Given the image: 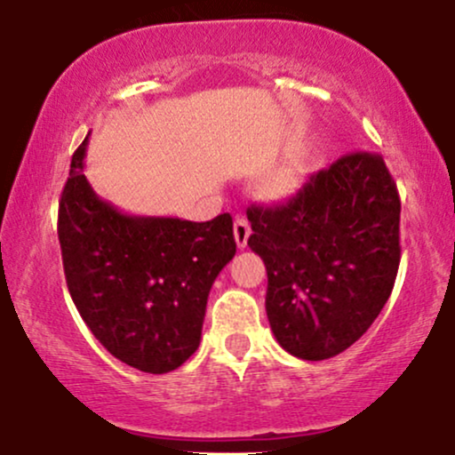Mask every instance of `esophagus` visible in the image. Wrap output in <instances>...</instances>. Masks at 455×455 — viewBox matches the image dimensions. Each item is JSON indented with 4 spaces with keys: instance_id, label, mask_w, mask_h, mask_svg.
<instances>
[{
    "instance_id": "1",
    "label": "esophagus",
    "mask_w": 455,
    "mask_h": 455,
    "mask_svg": "<svg viewBox=\"0 0 455 455\" xmlns=\"http://www.w3.org/2000/svg\"><path fill=\"white\" fill-rule=\"evenodd\" d=\"M233 235H235V243H237V248H245V243H248V237H250V224L245 218H237V220H235Z\"/></svg>"
}]
</instances>
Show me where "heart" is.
<instances>
[{"label":"heart","mask_w":455,"mask_h":455,"mask_svg":"<svg viewBox=\"0 0 455 455\" xmlns=\"http://www.w3.org/2000/svg\"><path fill=\"white\" fill-rule=\"evenodd\" d=\"M295 188V175L291 171H278V173L269 175L267 180L260 186V192H263L265 198H271V201H278V198H284L291 190Z\"/></svg>","instance_id":"obj_1"}]
</instances>
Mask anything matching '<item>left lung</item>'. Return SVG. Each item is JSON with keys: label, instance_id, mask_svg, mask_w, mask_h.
<instances>
[{"label": "left lung", "instance_id": "obj_1", "mask_svg": "<svg viewBox=\"0 0 455 455\" xmlns=\"http://www.w3.org/2000/svg\"><path fill=\"white\" fill-rule=\"evenodd\" d=\"M248 220L280 347L307 362L347 351L387 304L400 265V196L383 158L342 156L286 205L250 207Z\"/></svg>", "mask_w": 455, "mask_h": 455}]
</instances>
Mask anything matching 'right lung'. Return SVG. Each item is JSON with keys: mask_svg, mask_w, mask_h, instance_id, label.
<instances>
[{"mask_svg": "<svg viewBox=\"0 0 455 455\" xmlns=\"http://www.w3.org/2000/svg\"><path fill=\"white\" fill-rule=\"evenodd\" d=\"M87 139L75 151L60 201L64 274L96 340L140 372L180 368L201 342L213 280L235 257L233 218L190 222L132 216L87 181Z\"/></svg>", "mask_w": 455, "mask_h": 455, "instance_id": "add662e5", "label": "right lung"}]
</instances>
